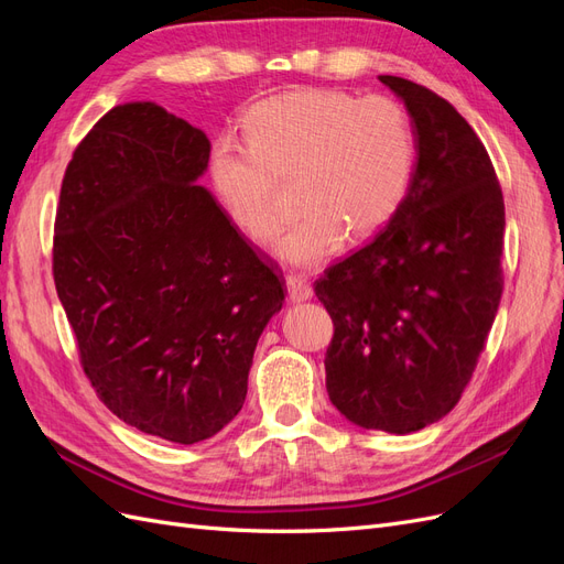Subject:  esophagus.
Returning a JSON list of instances; mask_svg holds the SVG:
<instances>
[{
    "mask_svg": "<svg viewBox=\"0 0 564 564\" xmlns=\"http://www.w3.org/2000/svg\"><path fill=\"white\" fill-rule=\"evenodd\" d=\"M284 284H286V294H289V301L301 303V301H308V299H313V286H311L308 282H305L303 278H296V275H286Z\"/></svg>",
    "mask_w": 564,
    "mask_h": 564,
    "instance_id": "esophagus-1",
    "label": "esophagus"
}]
</instances>
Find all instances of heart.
Returning a JSON list of instances; mask_svg holds the SVG:
<instances>
[{
    "label": "heart",
    "instance_id": "heart-1",
    "mask_svg": "<svg viewBox=\"0 0 564 564\" xmlns=\"http://www.w3.org/2000/svg\"><path fill=\"white\" fill-rule=\"evenodd\" d=\"M245 143L212 148L209 178L220 207L251 240L280 224L278 181H294L299 216L272 245L286 265L317 268L346 235L365 240L398 214L416 164V133L400 104L338 89H292L259 100Z\"/></svg>",
    "mask_w": 564,
    "mask_h": 564
}]
</instances>
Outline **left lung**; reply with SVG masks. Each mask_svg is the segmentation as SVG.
Instances as JSON below:
<instances>
[{
  "label": "left lung",
  "mask_w": 564,
  "mask_h": 564,
  "mask_svg": "<svg viewBox=\"0 0 564 564\" xmlns=\"http://www.w3.org/2000/svg\"><path fill=\"white\" fill-rule=\"evenodd\" d=\"M379 79L412 117V185L315 294L334 319L332 404L360 429L406 435L447 416L473 377L501 301L506 214L487 150L454 106L409 79Z\"/></svg>",
  "instance_id": "left-lung-1"
}]
</instances>
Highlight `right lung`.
<instances>
[{
	"mask_svg": "<svg viewBox=\"0 0 564 564\" xmlns=\"http://www.w3.org/2000/svg\"><path fill=\"white\" fill-rule=\"evenodd\" d=\"M212 143L152 100L115 106L65 169L54 280L98 398L195 445L240 414L284 289L197 181Z\"/></svg>",
	"mask_w": 564,
	"mask_h": 564,
	"instance_id": "obj_1",
	"label": "right lung"
}]
</instances>
